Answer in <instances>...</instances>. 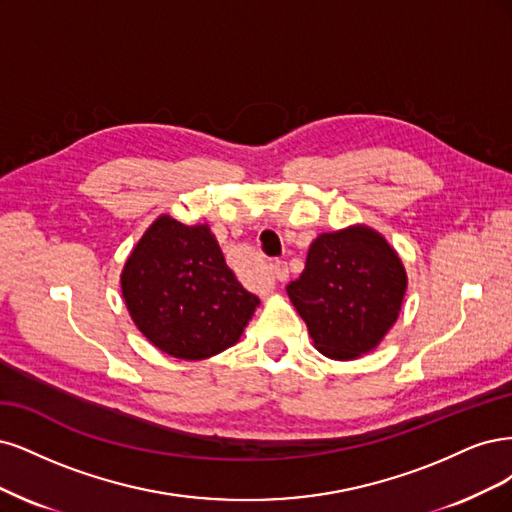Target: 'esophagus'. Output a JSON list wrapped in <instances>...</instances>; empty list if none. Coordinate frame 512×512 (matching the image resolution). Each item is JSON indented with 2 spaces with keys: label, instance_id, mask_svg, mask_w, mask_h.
I'll list each match as a JSON object with an SVG mask.
<instances>
[{
  "label": "esophagus",
  "instance_id": "esophagus-1",
  "mask_svg": "<svg viewBox=\"0 0 512 512\" xmlns=\"http://www.w3.org/2000/svg\"><path fill=\"white\" fill-rule=\"evenodd\" d=\"M270 274H272V278H274V280H285V278L289 276L287 263H285V261H276L274 266H272V270H270Z\"/></svg>",
  "mask_w": 512,
  "mask_h": 512
}]
</instances>
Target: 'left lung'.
I'll return each instance as SVG.
<instances>
[{"label": "left lung", "mask_w": 512, "mask_h": 512, "mask_svg": "<svg viewBox=\"0 0 512 512\" xmlns=\"http://www.w3.org/2000/svg\"><path fill=\"white\" fill-rule=\"evenodd\" d=\"M408 287L398 251L364 223L312 240L306 268L287 285L315 349L351 361L374 351L400 317Z\"/></svg>", "instance_id": "left-lung-1"}]
</instances>
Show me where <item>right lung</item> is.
I'll return each mask as SVG.
<instances>
[{
    "instance_id": "obj_1",
    "label": "right lung",
    "mask_w": 512,
    "mask_h": 512,
    "mask_svg": "<svg viewBox=\"0 0 512 512\" xmlns=\"http://www.w3.org/2000/svg\"><path fill=\"white\" fill-rule=\"evenodd\" d=\"M127 312L161 353L200 361L234 346L259 300L229 270L208 223L159 217L121 270Z\"/></svg>"
}]
</instances>
